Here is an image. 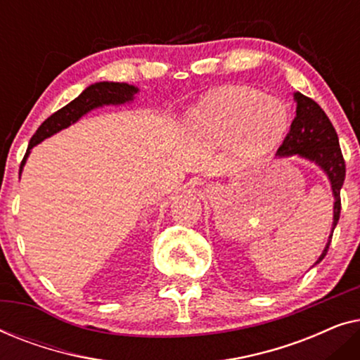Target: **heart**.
Returning <instances> with one entry per match:
<instances>
[{"label": "heart", "instance_id": "b5f03b06", "mask_svg": "<svg viewBox=\"0 0 360 360\" xmlns=\"http://www.w3.org/2000/svg\"><path fill=\"white\" fill-rule=\"evenodd\" d=\"M288 126V111L278 98L249 86L210 93L188 116L193 134L210 142L233 141L240 159H259L274 149Z\"/></svg>", "mask_w": 360, "mask_h": 360}]
</instances>
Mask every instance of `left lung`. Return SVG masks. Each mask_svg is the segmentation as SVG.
I'll use <instances>...</instances> for the list:
<instances>
[{
	"label": "left lung",
	"instance_id": "1",
	"mask_svg": "<svg viewBox=\"0 0 360 360\" xmlns=\"http://www.w3.org/2000/svg\"><path fill=\"white\" fill-rule=\"evenodd\" d=\"M297 100V116L292 121L288 134L285 136L282 146L278 147V157L302 155L307 159L316 162L321 169L326 172L333 186L334 195V221L333 231L336 228L339 214H341V188L346 179V162H344L341 147H339L338 132L334 129L333 122L329 121L326 112L321 106L311 98L295 93ZM331 231V233H333ZM333 234L329 236V243L323 250L321 257L318 259L319 264L326 255L329 244H331Z\"/></svg>",
	"mask_w": 360,
	"mask_h": 360
}]
</instances>
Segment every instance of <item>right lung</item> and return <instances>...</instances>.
<instances>
[{
	"label": "right lung",
	"instance_id": "add662e5",
	"mask_svg": "<svg viewBox=\"0 0 360 360\" xmlns=\"http://www.w3.org/2000/svg\"><path fill=\"white\" fill-rule=\"evenodd\" d=\"M134 93H137V88L127 85V83L101 82L88 86L80 96L68 103L67 106H63L58 111L53 112V115L49 116L47 120L39 126V129L34 132L31 141H29L27 152L21 162V169L24 162H26V157L29 155V150H31L36 144H39V142L46 139V137L56 134V132L60 129H65V127L70 126L72 122L80 120L85 112L93 110V108L101 105H121V103L131 101Z\"/></svg>",
	"mask_w": 360,
	"mask_h": 360
}]
</instances>
